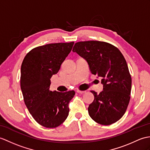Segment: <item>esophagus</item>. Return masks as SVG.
I'll list each match as a JSON object with an SVG mask.
<instances>
[{"label": "esophagus", "instance_id": "1", "mask_svg": "<svg viewBox=\"0 0 150 150\" xmlns=\"http://www.w3.org/2000/svg\"><path fill=\"white\" fill-rule=\"evenodd\" d=\"M76 92H77V93H79V94H83V93H85L86 91H81V90H77Z\"/></svg>", "mask_w": 150, "mask_h": 150}]
</instances>
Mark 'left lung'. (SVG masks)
Segmentation results:
<instances>
[{"mask_svg": "<svg viewBox=\"0 0 150 150\" xmlns=\"http://www.w3.org/2000/svg\"><path fill=\"white\" fill-rule=\"evenodd\" d=\"M72 51L86 59L92 74L102 79L103 91H91L95 99L88 107L90 117L100 125L116 123L130 99L132 78L123 54L114 45L100 41H79Z\"/></svg>", "mask_w": 150, "mask_h": 150, "instance_id": "8db88e82", "label": "left lung"}]
</instances>
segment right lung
Returning a JSON list of instances; mask_svg holds the SVG:
<instances>
[{
	"mask_svg": "<svg viewBox=\"0 0 150 150\" xmlns=\"http://www.w3.org/2000/svg\"><path fill=\"white\" fill-rule=\"evenodd\" d=\"M74 44L73 41L36 47L22 62L20 87L24 102L36 122L46 128L59 126L68 116V104L75 91H52L50 86L52 76L59 71Z\"/></svg>",
	"mask_w": 150,
	"mask_h": 150,
	"instance_id": "right-lung-1",
	"label": "right lung"
}]
</instances>
